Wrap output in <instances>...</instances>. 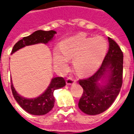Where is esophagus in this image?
Listing matches in <instances>:
<instances>
[{"mask_svg":"<svg viewBox=\"0 0 134 134\" xmlns=\"http://www.w3.org/2000/svg\"><path fill=\"white\" fill-rule=\"evenodd\" d=\"M76 82V80L75 79H73L72 77H68L67 79V81H66V83H67V85H72L73 84H75Z\"/></svg>","mask_w":134,"mask_h":134,"instance_id":"34e87169","label":"esophagus"}]
</instances>
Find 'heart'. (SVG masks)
I'll use <instances>...</instances> for the list:
<instances>
[{"instance_id": "1", "label": "heart", "mask_w": 134, "mask_h": 134, "mask_svg": "<svg viewBox=\"0 0 134 134\" xmlns=\"http://www.w3.org/2000/svg\"><path fill=\"white\" fill-rule=\"evenodd\" d=\"M108 49V42L103 36L87 37L80 33L62 41L61 50H54V59L56 64L60 66H65L67 59H72L77 74L87 76L98 70Z\"/></svg>"}]
</instances>
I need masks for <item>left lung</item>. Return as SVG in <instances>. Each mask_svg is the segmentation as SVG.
Listing matches in <instances>:
<instances>
[{
  "instance_id": "8db88e82",
  "label": "left lung",
  "mask_w": 134,
  "mask_h": 134,
  "mask_svg": "<svg viewBox=\"0 0 134 134\" xmlns=\"http://www.w3.org/2000/svg\"><path fill=\"white\" fill-rule=\"evenodd\" d=\"M109 49L99 70L90 77L80 80L83 93L78 107L87 115L102 113L109 108L122 86L124 54L117 43L108 37Z\"/></svg>"
}]
</instances>
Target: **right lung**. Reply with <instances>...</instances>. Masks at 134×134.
<instances>
[{"label":"right lung","mask_w":134,"mask_h":134,"mask_svg":"<svg viewBox=\"0 0 134 134\" xmlns=\"http://www.w3.org/2000/svg\"><path fill=\"white\" fill-rule=\"evenodd\" d=\"M57 34L55 31L38 30L31 34V35L24 37L19 40L14 46L11 52V54L26 46H30L37 44H48L54 38ZM65 80L61 77H53L51 80L49 86L44 93L40 96L34 98H24L17 93L13 87L11 80V90L13 97L20 106L26 112L36 115H42L47 114L52 109L54 104V91L65 86Z\"/></svg>","instance_id":"1"}]
</instances>
